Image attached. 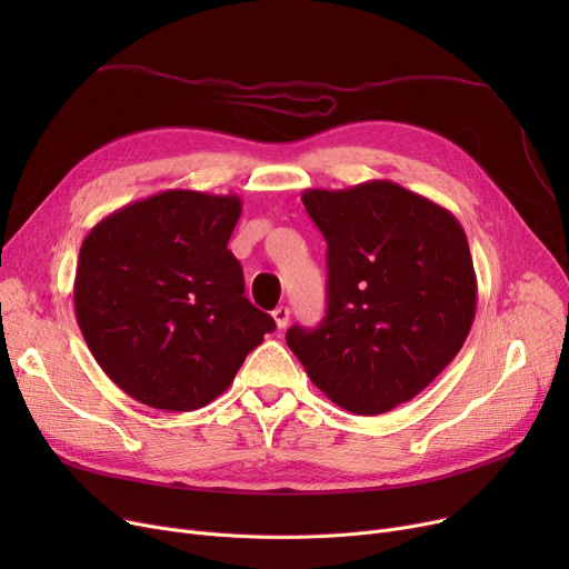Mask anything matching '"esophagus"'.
<instances>
[{"mask_svg":"<svg viewBox=\"0 0 569 569\" xmlns=\"http://www.w3.org/2000/svg\"><path fill=\"white\" fill-rule=\"evenodd\" d=\"M272 316H274V322H277L279 330H286L288 320H290V309H288V307H277V309L272 311Z\"/></svg>","mask_w":569,"mask_h":569,"instance_id":"1","label":"esophagus"}]
</instances>
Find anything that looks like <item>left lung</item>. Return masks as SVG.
Wrapping results in <instances>:
<instances>
[{"mask_svg": "<svg viewBox=\"0 0 569 569\" xmlns=\"http://www.w3.org/2000/svg\"><path fill=\"white\" fill-rule=\"evenodd\" d=\"M327 242V311L288 348L325 397L382 415L420 395L461 350L477 277L457 217L387 179L302 193Z\"/></svg>", "mask_w": 569, "mask_h": 569, "instance_id": "left-lung-1", "label": "left lung"}]
</instances>
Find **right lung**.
I'll return each mask as SVG.
<instances>
[{"label": "right lung", "mask_w": 569, "mask_h": 569, "mask_svg": "<svg viewBox=\"0 0 569 569\" xmlns=\"http://www.w3.org/2000/svg\"><path fill=\"white\" fill-rule=\"evenodd\" d=\"M239 214L237 196L170 189L114 209L84 237L76 320L99 367L136 401L207 406L277 327L244 297L228 249Z\"/></svg>", "instance_id": "1"}]
</instances>
